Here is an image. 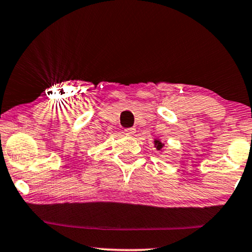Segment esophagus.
Returning <instances> with one entry per match:
<instances>
[{
    "label": "esophagus",
    "instance_id": "34e87169",
    "mask_svg": "<svg viewBox=\"0 0 252 252\" xmlns=\"http://www.w3.org/2000/svg\"><path fill=\"white\" fill-rule=\"evenodd\" d=\"M125 132L129 134V136H133L134 132H136V129L134 127H126V129H125Z\"/></svg>",
    "mask_w": 252,
    "mask_h": 252
}]
</instances>
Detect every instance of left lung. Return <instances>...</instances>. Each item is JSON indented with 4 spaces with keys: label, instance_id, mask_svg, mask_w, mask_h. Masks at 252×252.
Instances as JSON below:
<instances>
[{
    "label": "left lung",
    "instance_id": "8db88e82",
    "mask_svg": "<svg viewBox=\"0 0 252 252\" xmlns=\"http://www.w3.org/2000/svg\"><path fill=\"white\" fill-rule=\"evenodd\" d=\"M155 145H157L158 150H161V148L163 147V144L160 143V141H158V140H155Z\"/></svg>",
    "mask_w": 252,
    "mask_h": 252
}]
</instances>
